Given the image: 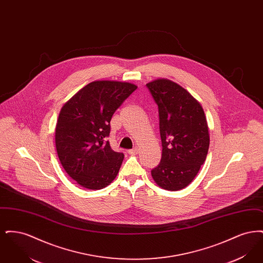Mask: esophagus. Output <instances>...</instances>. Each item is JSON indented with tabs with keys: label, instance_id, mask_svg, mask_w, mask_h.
<instances>
[{
	"label": "esophagus",
	"instance_id": "esophagus-1",
	"mask_svg": "<svg viewBox=\"0 0 263 263\" xmlns=\"http://www.w3.org/2000/svg\"><path fill=\"white\" fill-rule=\"evenodd\" d=\"M138 148H134V149H132V150L128 151V154H130V155H136L138 154Z\"/></svg>",
	"mask_w": 263,
	"mask_h": 263
}]
</instances>
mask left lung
I'll return each mask as SVG.
<instances>
[{
    "label": "left lung",
    "mask_w": 263,
    "mask_h": 263,
    "mask_svg": "<svg viewBox=\"0 0 263 263\" xmlns=\"http://www.w3.org/2000/svg\"><path fill=\"white\" fill-rule=\"evenodd\" d=\"M158 104L162 160L152 170L154 181L165 190L189 185L204 163L210 144L200 102L175 82L159 78L146 85Z\"/></svg>",
    "instance_id": "8db88e82"
}]
</instances>
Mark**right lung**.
<instances>
[{"label":"right lung","instance_id":"1","mask_svg":"<svg viewBox=\"0 0 263 263\" xmlns=\"http://www.w3.org/2000/svg\"><path fill=\"white\" fill-rule=\"evenodd\" d=\"M137 88L132 83L95 81L63 105L55 129V145L63 168L82 187L99 190L118 174L124 155L108 141L113 113Z\"/></svg>","mask_w":263,"mask_h":263}]
</instances>
